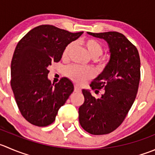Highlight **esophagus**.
<instances>
[{
  "instance_id": "obj_1",
  "label": "esophagus",
  "mask_w": 155,
  "mask_h": 155,
  "mask_svg": "<svg viewBox=\"0 0 155 155\" xmlns=\"http://www.w3.org/2000/svg\"><path fill=\"white\" fill-rule=\"evenodd\" d=\"M74 91L75 92H80L81 91V88H79L77 85H75L74 86Z\"/></svg>"
}]
</instances>
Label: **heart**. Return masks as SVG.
Listing matches in <instances>:
<instances>
[{
	"label": "heart",
	"mask_w": 155,
	"mask_h": 155,
	"mask_svg": "<svg viewBox=\"0 0 155 155\" xmlns=\"http://www.w3.org/2000/svg\"><path fill=\"white\" fill-rule=\"evenodd\" d=\"M81 45L85 48L88 55L94 59L99 70H103L109 64V58L106 55H101L103 52V47L94 38H86L81 40ZM76 43L74 41L70 42L66 45L62 52V58L68 60L72 52L75 48ZM66 76L77 84L83 83L85 81L91 79L94 76V72L90 68H83L73 65L67 67L64 71Z\"/></svg>",
	"instance_id": "b5f03b06"
}]
</instances>
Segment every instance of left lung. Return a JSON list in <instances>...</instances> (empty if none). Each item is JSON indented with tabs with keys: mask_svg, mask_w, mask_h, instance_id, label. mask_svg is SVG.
<instances>
[{
	"mask_svg": "<svg viewBox=\"0 0 155 155\" xmlns=\"http://www.w3.org/2000/svg\"><path fill=\"white\" fill-rule=\"evenodd\" d=\"M88 34L107 42L110 59L90 84L97 92L104 89L101 97L96 99L89 91L82 90L85 101L79 108V120L90 134L105 135L121 125L136 99L141 76L140 58L136 46L121 33Z\"/></svg>",
	"mask_w": 155,
	"mask_h": 155,
	"instance_id": "1",
	"label": "left lung"
}]
</instances>
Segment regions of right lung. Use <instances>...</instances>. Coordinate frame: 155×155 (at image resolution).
Listing matches in <instances>:
<instances>
[{
	"mask_svg": "<svg viewBox=\"0 0 155 155\" xmlns=\"http://www.w3.org/2000/svg\"><path fill=\"white\" fill-rule=\"evenodd\" d=\"M83 31L72 33L51 25L30 30L18 42L11 61L10 85L22 116L31 124L47 127L73 91L67 78L51 84L48 67L58 63L67 44Z\"/></svg>",
	"mask_w": 155,
	"mask_h": 155,
	"instance_id": "1",
	"label": "right lung"
}]
</instances>
